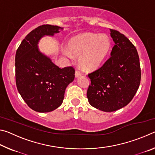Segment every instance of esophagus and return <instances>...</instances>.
Segmentation results:
<instances>
[{
  "label": "esophagus",
  "mask_w": 155,
  "mask_h": 155,
  "mask_svg": "<svg viewBox=\"0 0 155 155\" xmlns=\"http://www.w3.org/2000/svg\"><path fill=\"white\" fill-rule=\"evenodd\" d=\"M81 75H82V74H81V73L79 71H76L75 72V77H76V78L79 77L80 76H81Z\"/></svg>",
  "instance_id": "obj_1"
}]
</instances>
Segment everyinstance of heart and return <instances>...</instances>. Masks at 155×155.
<instances>
[{
	"label": "heart",
	"mask_w": 155,
	"mask_h": 155,
	"mask_svg": "<svg viewBox=\"0 0 155 155\" xmlns=\"http://www.w3.org/2000/svg\"><path fill=\"white\" fill-rule=\"evenodd\" d=\"M68 47L72 54L78 56L81 67L90 70L98 67L105 58L110 48V41L105 35L85 33L70 39ZM63 53L68 57H72L68 51H64Z\"/></svg>",
	"instance_id": "obj_1"
}]
</instances>
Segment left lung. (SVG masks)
Instances as JSON below:
<instances>
[{"label":"left lung","mask_w":155,"mask_h":155,"mask_svg":"<svg viewBox=\"0 0 155 155\" xmlns=\"http://www.w3.org/2000/svg\"><path fill=\"white\" fill-rule=\"evenodd\" d=\"M115 45L111 57L98 70L88 74L89 103L105 112L115 111L130 103L141 81L140 59L135 46L123 34L110 29Z\"/></svg>","instance_id":"obj_1"}]
</instances>
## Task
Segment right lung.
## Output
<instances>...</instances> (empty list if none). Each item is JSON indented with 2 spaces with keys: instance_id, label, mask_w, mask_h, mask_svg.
Instances as JSON below:
<instances>
[{
  "instance_id": "obj_1",
  "label": "right lung",
  "mask_w": 155,
  "mask_h": 155,
  "mask_svg": "<svg viewBox=\"0 0 155 155\" xmlns=\"http://www.w3.org/2000/svg\"><path fill=\"white\" fill-rule=\"evenodd\" d=\"M58 26L44 25L25 37L15 54V82L20 96L34 111L46 113L61 105L65 89L74 79L72 67L60 68L39 49L44 36L63 31Z\"/></svg>"
}]
</instances>
